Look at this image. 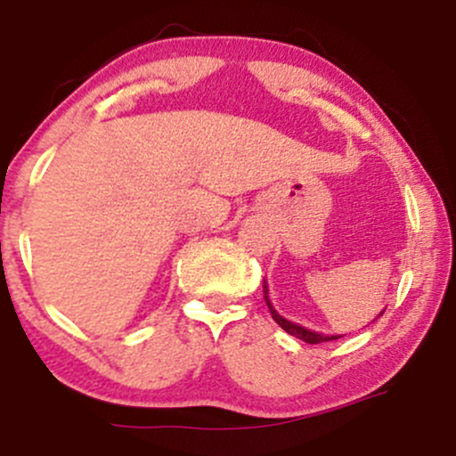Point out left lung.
<instances>
[{"label": "left lung", "instance_id": "1", "mask_svg": "<svg viewBox=\"0 0 456 456\" xmlns=\"http://www.w3.org/2000/svg\"><path fill=\"white\" fill-rule=\"evenodd\" d=\"M264 297H265V302H268V308H270L272 319H274V322L279 323V326H281L282 330H285L287 334H291V337L300 338V341L311 343V345L326 343V341H337V338H341V337H338V334L313 332V330H308V328H305V326H300V323H294V322H289V319H285L282 315H279V313L274 311V306H272V302H270V297H268V285H265V281H264ZM381 315H384V311L379 313V317H381Z\"/></svg>", "mask_w": 456, "mask_h": 456}]
</instances>
